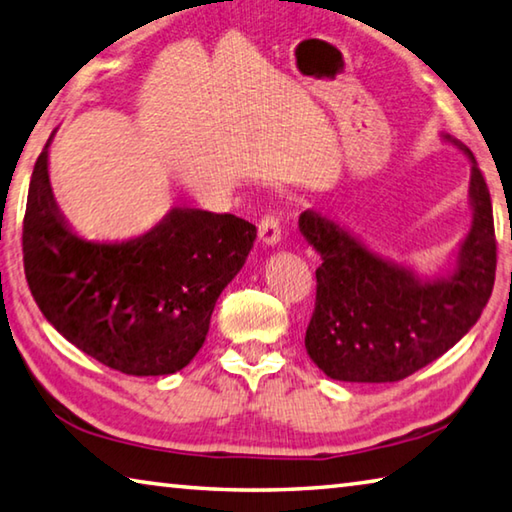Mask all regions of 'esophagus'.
<instances>
[{
  "instance_id": "obj_1",
  "label": "esophagus",
  "mask_w": 512,
  "mask_h": 512,
  "mask_svg": "<svg viewBox=\"0 0 512 512\" xmlns=\"http://www.w3.org/2000/svg\"><path fill=\"white\" fill-rule=\"evenodd\" d=\"M259 239H262V244L266 246H275L280 244L282 239V225H280V219L277 216H264L262 223H259Z\"/></svg>"
}]
</instances>
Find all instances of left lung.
<instances>
[{
	"label": "left lung",
	"mask_w": 512,
	"mask_h": 512,
	"mask_svg": "<svg viewBox=\"0 0 512 512\" xmlns=\"http://www.w3.org/2000/svg\"><path fill=\"white\" fill-rule=\"evenodd\" d=\"M443 137L472 162V225L447 275L420 280L409 266L372 253L329 216L300 214L302 237L323 259L305 348L329 379L381 384L409 377L454 348L488 305L497 271L490 192L472 151Z\"/></svg>",
	"instance_id": "left-lung-1"
}]
</instances>
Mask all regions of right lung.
Wrapping results in <instances>:
<instances>
[{"label": "right lung", "mask_w": 512, "mask_h": 512, "mask_svg": "<svg viewBox=\"0 0 512 512\" xmlns=\"http://www.w3.org/2000/svg\"><path fill=\"white\" fill-rule=\"evenodd\" d=\"M54 135L33 167L22 228L33 300L103 366L135 377L183 370L203 348L216 300L246 264L257 228L235 214L171 207L135 239H83L51 192Z\"/></svg>", "instance_id": "add662e5"}]
</instances>
